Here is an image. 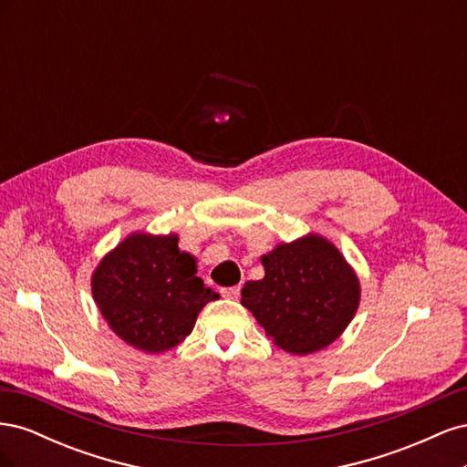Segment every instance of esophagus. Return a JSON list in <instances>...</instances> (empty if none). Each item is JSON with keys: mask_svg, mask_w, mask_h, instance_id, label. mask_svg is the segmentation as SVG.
Segmentation results:
<instances>
[{"mask_svg": "<svg viewBox=\"0 0 467 467\" xmlns=\"http://www.w3.org/2000/svg\"><path fill=\"white\" fill-rule=\"evenodd\" d=\"M222 296H223V298H230V300H237V298H239V286H230V288H222Z\"/></svg>", "mask_w": 467, "mask_h": 467, "instance_id": "1", "label": "esophagus"}]
</instances>
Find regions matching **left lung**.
Returning <instances> with one entry per match:
<instances>
[{"mask_svg": "<svg viewBox=\"0 0 467 467\" xmlns=\"http://www.w3.org/2000/svg\"><path fill=\"white\" fill-rule=\"evenodd\" d=\"M265 278L249 280L242 304L268 338L292 355L331 345L355 317L360 285L327 239L309 234L261 257Z\"/></svg>", "mask_w": 467, "mask_h": 467, "instance_id": "8db88e82", "label": "left lung"}]
</instances>
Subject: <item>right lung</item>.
Wrapping results in <instances>:
<instances>
[{
	"mask_svg": "<svg viewBox=\"0 0 467 467\" xmlns=\"http://www.w3.org/2000/svg\"><path fill=\"white\" fill-rule=\"evenodd\" d=\"M179 237L132 234L99 263L91 278L93 300L109 327L144 352L179 345L201 309L220 296L196 276V261Z\"/></svg>",
	"mask_w": 467,
	"mask_h": 467,
	"instance_id": "obj_1",
	"label": "right lung"
}]
</instances>
